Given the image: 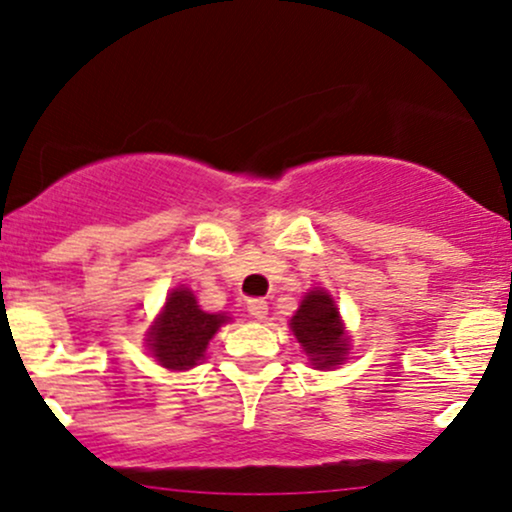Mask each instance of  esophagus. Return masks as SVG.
<instances>
[{
  "instance_id": "obj_1",
  "label": "esophagus",
  "mask_w": 512,
  "mask_h": 512,
  "mask_svg": "<svg viewBox=\"0 0 512 512\" xmlns=\"http://www.w3.org/2000/svg\"><path fill=\"white\" fill-rule=\"evenodd\" d=\"M248 313L255 317V320H264L269 313V305L264 298H252V301H248Z\"/></svg>"
}]
</instances>
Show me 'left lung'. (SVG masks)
<instances>
[{"mask_svg":"<svg viewBox=\"0 0 512 512\" xmlns=\"http://www.w3.org/2000/svg\"><path fill=\"white\" fill-rule=\"evenodd\" d=\"M289 325L298 344L303 346L308 361L317 370L342 366L346 354H349V337L344 332L337 303L325 289L305 293Z\"/></svg>","mask_w":512,"mask_h":512,"instance_id":"8db88e82","label":"left lung"}]
</instances>
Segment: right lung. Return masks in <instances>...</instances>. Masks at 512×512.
I'll return each mask as SVG.
<instances>
[{
  "label": "right lung",
  "mask_w": 512,
  "mask_h": 512,
  "mask_svg": "<svg viewBox=\"0 0 512 512\" xmlns=\"http://www.w3.org/2000/svg\"><path fill=\"white\" fill-rule=\"evenodd\" d=\"M228 320L231 317L223 313H204L195 293L178 286L168 293L161 315L146 332V346L163 368L190 370L202 361L209 339Z\"/></svg>",
  "instance_id": "right-lung-1"
}]
</instances>
